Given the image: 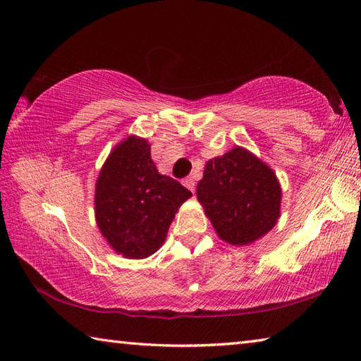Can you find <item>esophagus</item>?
<instances>
[{
	"label": "esophagus",
	"instance_id": "esophagus-1",
	"mask_svg": "<svg viewBox=\"0 0 361 361\" xmlns=\"http://www.w3.org/2000/svg\"><path fill=\"white\" fill-rule=\"evenodd\" d=\"M183 185H185L188 190H192V192L195 193V179L192 178V176H188V178H185L182 180Z\"/></svg>",
	"mask_w": 361,
	"mask_h": 361
}]
</instances>
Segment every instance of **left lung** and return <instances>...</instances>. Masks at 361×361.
<instances>
[{
	"label": "left lung",
	"mask_w": 361,
	"mask_h": 361,
	"mask_svg": "<svg viewBox=\"0 0 361 361\" xmlns=\"http://www.w3.org/2000/svg\"><path fill=\"white\" fill-rule=\"evenodd\" d=\"M196 196L216 234L231 245L257 240L280 216L281 188L275 173L242 147L207 161Z\"/></svg>",
	"instance_id": "8db88e82"
}]
</instances>
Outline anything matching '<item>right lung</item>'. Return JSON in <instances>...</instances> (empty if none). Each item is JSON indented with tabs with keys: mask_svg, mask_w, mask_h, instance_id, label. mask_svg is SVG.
Returning <instances> with one entry per match:
<instances>
[{
	"mask_svg": "<svg viewBox=\"0 0 361 361\" xmlns=\"http://www.w3.org/2000/svg\"><path fill=\"white\" fill-rule=\"evenodd\" d=\"M192 192L157 171L146 140L128 137L99 174L96 219L102 235L122 256L141 259L165 242L169 224Z\"/></svg>",
	"mask_w": 361,
	"mask_h": 361,
	"instance_id": "add662e5",
	"label": "right lung"
}]
</instances>
